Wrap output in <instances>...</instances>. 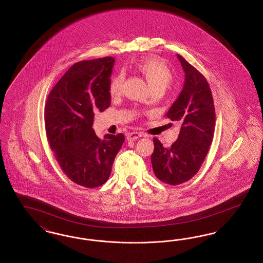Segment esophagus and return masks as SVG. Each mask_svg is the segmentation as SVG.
Instances as JSON below:
<instances>
[{
  "label": "esophagus",
  "mask_w": 263,
  "mask_h": 263,
  "mask_svg": "<svg viewBox=\"0 0 263 263\" xmlns=\"http://www.w3.org/2000/svg\"><path fill=\"white\" fill-rule=\"evenodd\" d=\"M142 136H144V134L143 133H141V132H130V133H128L127 134V140L128 141H135V140H137L138 138L142 137Z\"/></svg>",
  "instance_id": "1"
}]
</instances>
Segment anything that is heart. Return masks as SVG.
I'll use <instances>...</instances> for the list:
<instances>
[{"mask_svg": "<svg viewBox=\"0 0 263 263\" xmlns=\"http://www.w3.org/2000/svg\"><path fill=\"white\" fill-rule=\"evenodd\" d=\"M134 68L146 80L151 90L163 91L173 81L172 72L163 60L158 57L145 58L136 63ZM122 84L123 76L119 74L113 77L108 87V91L111 98H116L121 93Z\"/></svg>", "mask_w": 263, "mask_h": 263, "instance_id": "obj_1", "label": "heart"}]
</instances>
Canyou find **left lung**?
Listing matches in <instances>:
<instances>
[{"label": "left lung", "instance_id": "obj_1", "mask_svg": "<svg viewBox=\"0 0 263 263\" xmlns=\"http://www.w3.org/2000/svg\"><path fill=\"white\" fill-rule=\"evenodd\" d=\"M185 73L183 88L166 113L181 124L178 139L170 148L154 138L151 156L155 175L171 185H178L196 175L212 144L216 114L212 92L205 77L180 55Z\"/></svg>", "mask_w": 263, "mask_h": 263}]
</instances>
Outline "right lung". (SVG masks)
Here are the masks:
<instances>
[{"instance_id": "1", "label": "right lung", "mask_w": 263, "mask_h": 263, "mask_svg": "<svg viewBox=\"0 0 263 263\" xmlns=\"http://www.w3.org/2000/svg\"><path fill=\"white\" fill-rule=\"evenodd\" d=\"M113 57L74 64L52 88L46 100V135L64 174L87 188L105 183L125 138L106 134L101 140L92 123L96 111L110 105L108 87Z\"/></svg>"}]
</instances>
